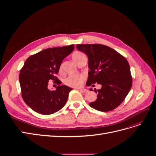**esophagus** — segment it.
Wrapping results in <instances>:
<instances>
[{
  "label": "esophagus",
  "mask_w": 156,
  "mask_h": 156,
  "mask_svg": "<svg viewBox=\"0 0 156 156\" xmlns=\"http://www.w3.org/2000/svg\"><path fill=\"white\" fill-rule=\"evenodd\" d=\"M77 89H78L79 90L80 92H81L86 93V92H88V90H87V89H84V88H77Z\"/></svg>",
  "instance_id": "1"
}]
</instances>
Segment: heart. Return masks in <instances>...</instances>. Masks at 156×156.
<instances>
[{
    "instance_id": "obj_1",
    "label": "heart",
    "mask_w": 156,
    "mask_h": 156,
    "mask_svg": "<svg viewBox=\"0 0 156 156\" xmlns=\"http://www.w3.org/2000/svg\"><path fill=\"white\" fill-rule=\"evenodd\" d=\"M72 58L74 60V62L77 64L80 60H81L83 58L85 57L84 55L82 52L80 51H75L72 54ZM60 72H62V68L59 69ZM84 81V77L83 75H71L68 77L64 79V83L68 86L72 87H81Z\"/></svg>"
}]
</instances>
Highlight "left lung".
<instances>
[{
    "label": "left lung",
    "mask_w": 156,
    "mask_h": 156,
    "mask_svg": "<svg viewBox=\"0 0 156 156\" xmlns=\"http://www.w3.org/2000/svg\"><path fill=\"white\" fill-rule=\"evenodd\" d=\"M76 47L88 58L90 71L86 84L101 85V89H95L98 98L90 106L102 112L114 110L125 100L132 86L128 62L116 51L104 45L77 44Z\"/></svg>",
    "instance_id": "obj_1"
}]
</instances>
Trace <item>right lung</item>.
Instances as JSON below:
<instances>
[{"label": "right lung", "mask_w": 156, "mask_h": 156, "mask_svg": "<svg viewBox=\"0 0 156 156\" xmlns=\"http://www.w3.org/2000/svg\"><path fill=\"white\" fill-rule=\"evenodd\" d=\"M74 49V45L46 49L28 58L20 70L19 80L21 96L33 111L48 115L60 110L66 104L72 88L59 85L56 77L62 60ZM49 80L58 84L55 91L48 88Z\"/></svg>", "instance_id": "right-lung-1"}]
</instances>
